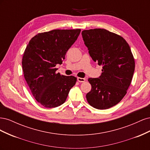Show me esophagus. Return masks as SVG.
Here are the masks:
<instances>
[{
	"label": "esophagus",
	"instance_id": "34e87169",
	"mask_svg": "<svg viewBox=\"0 0 150 150\" xmlns=\"http://www.w3.org/2000/svg\"><path fill=\"white\" fill-rule=\"evenodd\" d=\"M78 81L79 83H84L86 81L85 78H78Z\"/></svg>",
	"mask_w": 150,
	"mask_h": 150
}]
</instances>
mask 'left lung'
<instances>
[{
    "mask_svg": "<svg viewBox=\"0 0 150 150\" xmlns=\"http://www.w3.org/2000/svg\"><path fill=\"white\" fill-rule=\"evenodd\" d=\"M82 36L90 56L103 66L98 78H89L91 90L88 103L98 110H106L120 103L132 81L135 62L129 44L121 36L104 29L84 30Z\"/></svg>",
    "mask_w": 150,
    "mask_h": 150,
    "instance_id": "left-lung-1",
    "label": "left lung"
}]
</instances>
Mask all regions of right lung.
Wrapping results in <instances>:
<instances>
[{
    "label": "right lung",
    "instance_id": "obj_1",
    "mask_svg": "<svg viewBox=\"0 0 150 150\" xmlns=\"http://www.w3.org/2000/svg\"><path fill=\"white\" fill-rule=\"evenodd\" d=\"M81 29H55L39 33L27 46L22 61L25 79L38 103L52 108L64 103L77 78L56 73Z\"/></svg>",
    "mask_w": 150,
    "mask_h": 150
}]
</instances>
